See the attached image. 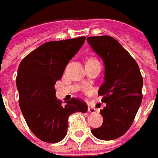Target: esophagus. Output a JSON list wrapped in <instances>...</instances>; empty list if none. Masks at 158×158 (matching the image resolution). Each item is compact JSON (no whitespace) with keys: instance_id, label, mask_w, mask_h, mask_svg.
I'll return each instance as SVG.
<instances>
[{"instance_id":"esophagus-1","label":"esophagus","mask_w":158,"mask_h":158,"mask_svg":"<svg viewBox=\"0 0 158 158\" xmlns=\"http://www.w3.org/2000/svg\"><path fill=\"white\" fill-rule=\"evenodd\" d=\"M88 111L89 113H92V114H94V113L96 112V110L94 109V108H90V107H88Z\"/></svg>"}]
</instances>
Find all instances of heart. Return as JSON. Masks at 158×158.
<instances>
[{"label": "heart", "mask_w": 158, "mask_h": 158, "mask_svg": "<svg viewBox=\"0 0 158 158\" xmlns=\"http://www.w3.org/2000/svg\"><path fill=\"white\" fill-rule=\"evenodd\" d=\"M88 61H98V60H97L96 59H94V58H91V59H88V60H87V62H88Z\"/></svg>", "instance_id": "b5f03b06"}]
</instances>
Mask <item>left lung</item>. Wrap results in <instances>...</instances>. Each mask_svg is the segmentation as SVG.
Masks as SVG:
<instances>
[{
	"instance_id": "1",
	"label": "left lung",
	"mask_w": 158,
	"mask_h": 158,
	"mask_svg": "<svg viewBox=\"0 0 158 158\" xmlns=\"http://www.w3.org/2000/svg\"><path fill=\"white\" fill-rule=\"evenodd\" d=\"M88 43L105 63V81L98 94L106 106L104 121L92 134L102 140L119 138L131 127L142 101L143 78L138 64L120 43L109 35L90 36Z\"/></svg>"
}]
</instances>
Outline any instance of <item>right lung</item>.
<instances>
[{"mask_svg":"<svg viewBox=\"0 0 158 158\" xmlns=\"http://www.w3.org/2000/svg\"><path fill=\"white\" fill-rule=\"evenodd\" d=\"M85 36L46 42L24 57L16 78L19 103L28 127L38 139L48 143L62 140L74 112L85 113L87 104L72 99L62 106L56 98V81L84 43Z\"/></svg>","mask_w":158,"mask_h":158,"instance_id":"obj_1","label":"right lung"}]
</instances>
